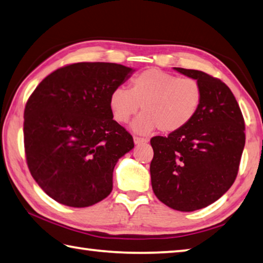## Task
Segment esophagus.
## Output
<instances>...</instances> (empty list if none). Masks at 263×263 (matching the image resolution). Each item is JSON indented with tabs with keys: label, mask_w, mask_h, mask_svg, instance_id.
Instances as JSON below:
<instances>
[{
	"label": "esophagus",
	"mask_w": 263,
	"mask_h": 263,
	"mask_svg": "<svg viewBox=\"0 0 263 263\" xmlns=\"http://www.w3.org/2000/svg\"><path fill=\"white\" fill-rule=\"evenodd\" d=\"M133 141H135V144H136V145L145 144V142H147V140L145 139V138H141V137H137V136H135V137H133Z\"/></svg>",
	"instance_id": "1"
}]
</instances>
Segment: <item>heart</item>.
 <instances>
[{"instance_id":"obj_1","label":"heart","mask_w":263,"mask_h":263,"mask_svg":"<svg viewBox=\"0 0 263 263\" xmlns=\"http://www.w3.org/2000/svg\"><path fill=\"white\" fill-rule=\"evenodd\" d=\"M203 95L198 79L153 68L133 76L128 89H114L109 107L118 123H127L141 107L142 114L132 124L137 132L149 133L159 127L161 132L174 133L198 115Z\"/></svg>"}]
</instances>
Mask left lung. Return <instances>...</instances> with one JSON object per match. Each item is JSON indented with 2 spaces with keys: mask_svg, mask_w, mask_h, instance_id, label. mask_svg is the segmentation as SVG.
I'll return each mask as SVG.
<instances>
[{
  "mask_svg": "<svg viewBox=\"0 0 263 263\" xmlns=\"http://www.w3.org/2000/svg\"><path fill=\"white\" fill-rule=\"evenodd\" d=\"M175 70L199 80L203 102L187 126L151 139L152 187L168 207L193 212L216 201L235 181L245 146V122L222 80L198 70Z\"/></svg>",
  "mask_w": 263,
  "mask_h": 263,
  "instance_id": "obj_1",
  "label": "left lung"
}]
</instances>
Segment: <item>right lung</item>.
Segmentation results:
<instances>
[{
  "mask_svg": "<svg viewBox=\"0 0 263 263\" xmlns=\"http://www.w3.org/2000/svg\"><path fill=\"white\" fill-rule=\"evenodd\" d=\"M132 72L116 63L68 64L47 76L28 98L27 166L55 201L83 208L110 194L114 168L135 142L112 119L109 98Z\"/></svg>",
  "mask_w": 263,
  "mask_h": 263,
  "instance_id": "obj_1",
  "label": "right lung"
}]
</instances>
